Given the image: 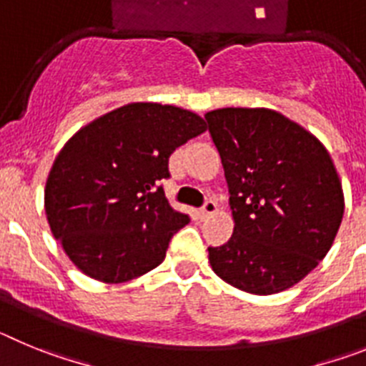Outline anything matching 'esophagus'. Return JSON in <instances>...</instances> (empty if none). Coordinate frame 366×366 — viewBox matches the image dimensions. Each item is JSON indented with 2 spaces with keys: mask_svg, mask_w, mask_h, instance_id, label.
<instances>
[{
  "mask_svg": "<svg viewBox=\"0 0 366 366\" xmlns=\"http://www.w3.org/2000/svg\"><path fill=\"white\" fill-rule=\"evenodd\" d=\"M216 212V203L212 202V199H207L205 203H203V207L199 209V214H202V218H207V216H211Z\"/></svg>",
  "mask_w": 366,
  "mask_h": 366,
  "instance_id": "esophagus-1",
  "label": "esophagus"
}]
</instances>
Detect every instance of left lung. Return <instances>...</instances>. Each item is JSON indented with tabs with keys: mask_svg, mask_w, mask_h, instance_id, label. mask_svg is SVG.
Wrapping results in <instances>:
<instances>
[{
	"mask_svg": "<svg viewBox=\"0 0 366 366\" xmlns=\"http://www.w3.org/2000/svg\"><path fill=\"white\" fill-rule=\"evenodd\" d=\"M229 185L234 231L209 247L219 279L253 295L295 286L326 257L345 198L334 161L315 135L266 108L205 115Z\"/></svg>",
	"mask_w": 366,
	"mask_h": 366,
	"instance_id": "8db88e82",
	"label": "left lung"
}]
</instances>
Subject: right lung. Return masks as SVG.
I'll list each match as a JSON object with an SVG mask.
<instances>
[{
	"label": "right lung",
	"instance_id": "right-lung-1",
	"mask_svg": "<svg viewBox=\"0 0 366 366\" xmlns=\"http://www.w3.org/2000/svg\"><path fill=\"white\" fill-rule=\"evenodd\" d=\"M203 132L205 121L189 109L132 102L67 141L47 177L45 214L84 274L126 282L164 260L190 218L170 207L161 181L172 152Z\"/></svg>",
	"mask_w": 366,
	"mask_h": 366
}]
</instances>
